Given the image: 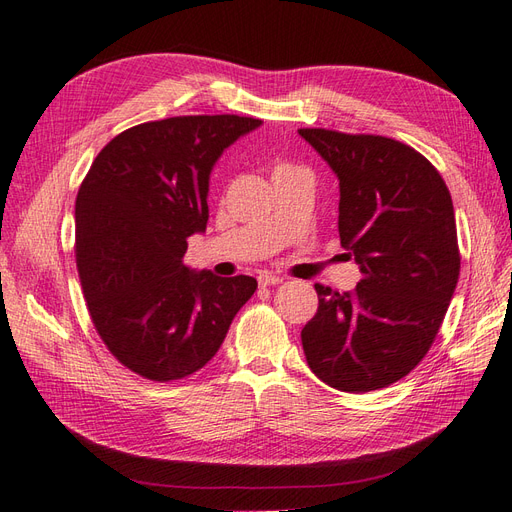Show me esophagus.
I'll use <instances>...</instances> for the list:
<instances>
[{
	"label": "esophagus",
	"mask_w": 512,
	"mask_h": 512,
	"mask_svg": "<svg viewBox=\"0 0 512 512\" xmlns=\"http://www.w3.org/2000/svg\"><path fill=\"white\" fill-rule=\"evenodd\" d=\"M284 280L280 278V275H271V273H265V275H260L258 278V284L260 286H275V284H282Z\"/></svg>",
	"instance_id": "1"
}]
</instances>
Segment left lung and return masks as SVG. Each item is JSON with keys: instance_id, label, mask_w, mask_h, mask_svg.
Listing matches in <instances>:
<instances>
[{"instance_id": "obj_1", "label": "left lung", "mask_w": 512, "mask_h": 512, "mask_svg": "<svg viewBox=\"0 0 512 512\" xmlns=\"http://www.w3.org/2000/svg\"><path fill=\"white\" fill-rule=\"evenodd\" d=\"M340 181L338 232L362 280L314 284L301 329L308 366L329 388L364 394L403 379L431 349L459 282L450 191L435 165L392 137L299 129Z\"/></svg>"}]
</instances>
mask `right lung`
Instances as JSON below:
<instances>
[{
	"instance_id": "obj_1",
	"label": "right lung",
	"mask_w": 512,
	"mask_h": 512,
	"mask_svg": "<svg viewBox=\"0 0 512 512\" xmlns=\"http://www.w3.org/2000/svg\"><path fill=\"white\" fill-rule=\"evenodd\" d=\"M258 118L174 116L118 133L75 202V260L96 334L122 366L168 383L198 372L254 295L250 275L185 267L209 222V174Z\"/></svg>"
}]
</instances>
